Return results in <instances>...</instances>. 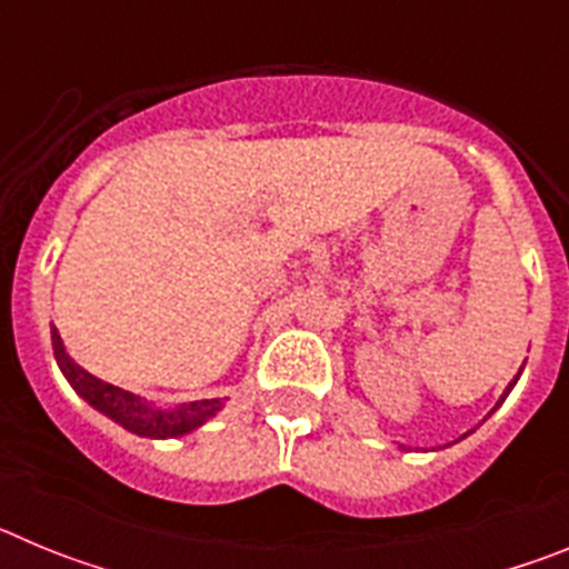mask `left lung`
Wrapping results in <instances>:
<instances>
[{
  "instance_id": "1",
  "label": "left lung",
  "mask_w": 569,
  "mask_h": 569,
  "mask_svg": "<svg viewBox=\"0 0 569 569\" xmlns=\"http://www.w3.org/2000/svg\"><path fill=\"white\" fill-rule=\"evenodd\" d=\"M516 381H519V376H516V379H512V381H510V385H507L505 396H507V393H510V390H512V385H516ZM505 396H501V401H505ZM496 407H499V405H496Z\"/></svg>"
}]
</instances>
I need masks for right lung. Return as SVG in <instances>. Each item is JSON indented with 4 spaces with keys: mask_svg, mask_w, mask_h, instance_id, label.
Instances as JSON below:
<instances>
[{
    "mask_svg": "<svg viewBox=\"0 0 569 569\" xmlns=\"http://www.w3.org/2000/svg\"><path fill=\"white\" fill-rule=\"evenodd\" d=\"M50 341H53V356H57L59 370H62L64 379L70 381V387H73L90 407H97L99 413L113 419L116 425H122L130 433L144 436V439H179V436L193 433L196 427H202L204 421L213 419V416L222 410V401L219 399L190 401V405L170 407V410L153 407L150 401H144L142 396L128 393L122 387L108 385V381L90 376L84 367H79L77 361L70 359L68 350H64L57 328H50Z\"/></svg>",
    "mask_w": 569,
    "mask_h": 569,
    "instance_id": "1",
    "label": "right lung"
}]
</instances>
